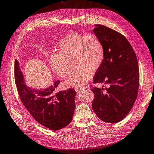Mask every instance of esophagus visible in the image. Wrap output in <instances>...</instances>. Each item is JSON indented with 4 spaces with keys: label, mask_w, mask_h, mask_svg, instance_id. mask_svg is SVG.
Masks as SVG:
<instances>
[{
    "label": "esophagus",
    "mask_w": 154,
    "mask_h": 154,
    "mask_svg": "<svg viewBox=\"0 0 154 154\" xmlns=\"http://www.w3.org/2000/svg\"><path fill=\"white\" fill-rule=\"evenodd\" d=\"M75 90L77 93H80V92L82 91V90H84V88H75Z\"/></svg>",
    "instance_id": "1"
}]
</instances>
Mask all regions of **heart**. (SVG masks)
Instances as JSON below:
<instances>
[{
  "instance_id": "obj_1",
  "label": "heart",
  "mask_w": 154,
  "mask_h": 154,
  "mask_svg": "<svg viewBox=\"0 0 154 154\" xmlns=\"http://www.w3.org/2000/svg\"><path fill=\"white\" fill-rule=\"evenodd\" d=\"M59 47V53L52 54L49 58L50 66L54 72L60 77H66L70 72L69 62L73 60L79 68L66 81L70 87L80 88L87 84L104 60L103 44L94 35L70 33L61 40Z\"/></svg>"
}]
</instances>
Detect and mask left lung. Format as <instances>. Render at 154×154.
<instances>
[{"label":"left lung","instance_id":"obj_1","mask_svg":"<svg viewBox=\"0 0 154 154\" xmlns=\"http://www.w3.org/2000/svg\"><path fill=\"white\" fill-rule=\"evenodd\" d=\"M95 26L93 32L103 44L105 57L95 74L94 83L108 84L109 88H106V91H103V88H91L95 95L91 106L101 120L116 123L128 115L137 96V59L123 35L104 25Z\"/></svg>","mask_w":154,"mask_h":154}]
</instances>
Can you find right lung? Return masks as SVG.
I'll use <instances>...</instances> for the list:
<instances>
[{"instance_id": "1", "label": "right lung", "mask_w": 154, "mask_h": 154, "mask_svg": "<svg viewBox=\"0 0 154 154\" xmlns=\"http://www.w3.org/2000/svg\"><path fill=\"white\" fill-rule=\"evenodd\" d=\"M15 80L22 102L38 123L57 131L71 122L75 107L76 92L74 88L56 92L59 80L45 89L29 87L17 60L15 62Z\"/></svg>"}]
</instances>
